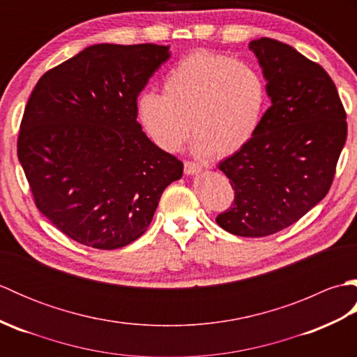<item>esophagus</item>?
<instances>
[{
    "label": "esophagus",
    "mask_w": 357,
    "mask_h": 357,
    "mask_svg": "<svg viewBox=\"0 0 357 357\" xmlns=\"http://www.w3.org/2000/svg\"><path fill=\"white\" fill-rule=\"evenodd\" d=\"M184 172H185L187 174H196V173L202 172V167L198 165V164H195V162L185 161V162H184Z\"/></svg>",
    "instance_id": "34e87169"
}]
</instances>
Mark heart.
Segmentation results:
<instances>
[{
    "label": "heart",
    "mask_w": 357,
    "mask_h": 357,
    "mask_svg": "<svg viewBox=\"0 0 357 357\" xmlns=\"http://www.w3.org/2000/svg\"><path fill=\"white\" fill-rule=\"evenodd\" d=\"M267 98V82L256 67L196 50L167 73L162 95L144 92L138 98V116L165 151L179 150L192 130L196 155L229 156L257 132Z\"/></svg>",
    "instance_id": "obj_1"
}]
</instances>
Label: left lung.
I'll return each mask as SVG.
<instances>
[{"mask_svg": "<svg viewBox=\"0 0 357 357\" xmlns=\"http://www.w3.org/2000/svg\"><path fill=\"white\" fill-rule=\"evenodd\" d=\"M271 101L244 147L219 164L234 202L216 222L236 236L287 229L328 193L347 139V115L335 82L319 64L271 38L248 44Z\"/></svg>", "mask_w": 357, "mask_h": 357, "instance_id": "left-lung-1", "label": "left lung"}]
</instances>
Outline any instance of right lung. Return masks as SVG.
Instances as JSON below:
<instances>
[{"instance_id":"right-lung-1","label":"right lung","mask_w":357,"mask_h":357,"mask_svg":"<svg viewBox=\"0 0 357 357\" xmlns=\"http://www.w3.org/2000/svg\"><path fill=\"white\" fill-rule=\"evenodd\" d=\"M169 45L95 44L45 72L30 95L18 159L38 210L82 245L115 250L147 230L184 165L142 132L138 96Z\"/></svg>"}]
</instances>
